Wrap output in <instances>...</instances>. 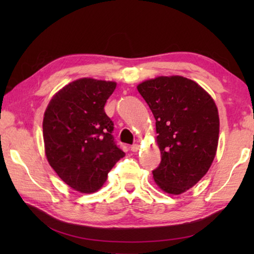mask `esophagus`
Returning <instances> with one entry per match:
<instances>
[{
	"label": "esophagus",
	"mask_w": 254,
	"mask_h": 254,
	"mask_svg": "<svg viewBox=\"0 0 254 254\" xmlns=\"http://www.w3.org/2000/svg\"><path fill=\"white\" fill-rule=\"evenodd\" d=\"M138 149H139V145L138 144H133L132 146H131V150H132V152H134V153H136Z\"/></svg>",
	"instance_id": "esophagus-1"
}]
</instances>
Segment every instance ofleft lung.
I'll return each instance as SVG.
<instances>
[{
	"label": "left lung",
	"mask_w": 254,
	"mask_h": 254,
	"mask_svg": "<svg viewBox=\"0 0 254 254\" xmlns=\"http://www.w3.org/2000/svg\"><path fill=\"white\" fill-rule=\"evenodd\" d=\"M156 120L161 161L153 177L178 195L206 175L216 155L217 107L201 86L183 76H159L137 86Z\"/></svg>",
	"instance_id": "1"
}]
</instances>
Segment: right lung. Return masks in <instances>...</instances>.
<instances>
[{
  "label": "right lung",
  "instance_id": "add662e5",
  "mask_svg": "<svg viewBox=\"0 0 254 254\" xmlns=\"http://www.w3.org/2000/svg\"><path fill=\"white\" fill-rule=\"evenodd\" d=\"M117 83L80 78L64 86L48 105L42 130L47 159L62 181L82 193L104 186L124 152L112 135L105 105Z\"/></svg>",
  "mask_w": 254,
  "mask_h": 254
}]
</instances>
